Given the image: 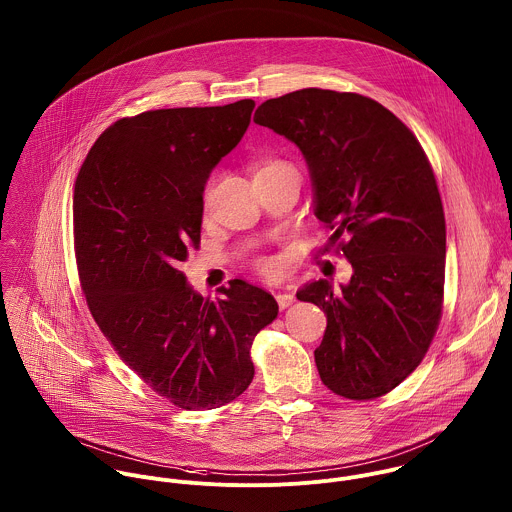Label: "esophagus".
<instances>
[{
  "instance_id": "esophagus-1",
  "label": "esophagus",
  "mask_w": 512,
  "mask_h": 512,
  "mask_svg": "<svg viewBox=\"0 0 512 512\" xmlns=\"http://www.w3.org/2000/svg\"><path fill=\"white\" fill-rule=\"evenodd\" d=\"M275 299H277V303H279L281 309H287L289 305L295 303V295H293V293H277Z\"/></svg>"
}]
</instances>
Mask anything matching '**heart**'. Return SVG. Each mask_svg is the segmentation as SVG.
Here are the masks:
<instances>
[{
    "mask_svg": "<svg viewBox=\"0 0 512 512\" xmlns=\"http://www.w3.org/2000/svg\"><path fill=\"white\" fill-rule=\"evenodd\" d=\"M281 167H289L287 163L283 161H259L255 165V177L263 175V173H269V171H275V169H281ZM209 197H211V181L203 187V193H201V207L207 211L209 207ZM259 271L265 273V275H277L279 273V263L275 259H261L257 263Z\"/></svg>",
    "mask_w": 512,
    "mask_h": 512,
    "instance_id": "b5f03b06",
    "label": "heart"
}]
</instances>
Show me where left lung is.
Returning a JSON list of instances; mask_svg holds the SVG:
<instances>
[{
  "label": "left lung",
  "instance_id": "left-lung-1",
  "mask_svg": "<svg viewBox=\"0 0 512 512\" xmlns=\"http://www.w3.org/2000/svg\"><path fill=\"white\" fill-rule=\"evenodd\" d=\"M255 123L293 141L311 173L315 215L353 267L351 281L303 285L327 315L321 381L377 399L423 361L443 311L447 229L433 167L413 131L359 93L307 87L261 103Z\"/></svg>",
  "mask_w": 512,
  "mask_h": 512
}]
</instances>
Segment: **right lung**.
Listing matches in <instances>:
<instances>
[{
	"label": "right lung",
	"instance_id": "right-lung-1",
	"mask_svg": "<svg viewBox=\"0 0 512 512\" xmlns=\"http://www.w3.org/2000/svg\"><path fill=\"white\" fill-rule=\"evenodd\" d=\"M255 101L143 111L107 127L73 191L75 259L87 307L121 361L185 411L217 409L253 381L251 345L279 305L233 279L195 293L179 263L201 239V193L245 135Z\"/></svg>",
	"mask_w": 512,
	"mask_h": 512
}]
</instances>
